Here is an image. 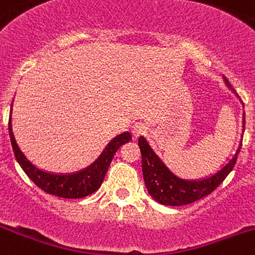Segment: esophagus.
<instances>
[{
  "label": "esophagus",
  "mask_w": 255,
  "mask_h": 255,
  "mask_svg": "<svg viewBox=\"0 0 255 255\" xmlns=\"http://www.w3.org/2000/svg\"><path fill=\"white\" fill-rule=\"evenodd\" d=\"M145 130H147V127H145V125L143 122L134 123L132 127V133L135 138L139 137V135L143 134V133H145Z\"/></svg>",
  "instance_id": "obj_1"
}]
</instances>
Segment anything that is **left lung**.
<instances>
[{
  "label": "left lung",
  "mask_w": 255,
  "mask_h": 255,
  "mask_svg": "<svg viewBox=\"0 0 255 255\" xmlns=\"http://www.w3.org/2000/svg\"><path fill=\"white\" fill-rule=\"evenodd\" d=\"M224 83L231 91L233 87L226 77H223ZM238 97V95H236ZM243 105V103H242ZM242 134L241 142L237 148L234 155L227 160L226 164L216 173L201 179H185L178 177L164 164L159 155L153 150L148 140L144 137H139L138 145L142 153V170L143 179L147 187L149 196L158 203L163 206H184V204L193 203L203 197L208 196L226 179L227 175L232 172L237 163L239 150L242 148V139H243L244 129H246V113L243 112L242 118Z\"/></svg>",
  "instance_id": "8db88e82"
}]
</instances>
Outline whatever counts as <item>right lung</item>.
<instances>
[{
    "instance_id": "1",
    "label": "right lung",
    "mask_w": 255,
    "mask_h": 255,
    "mask_svg": "<svg viewBox=\"0 0 255 255\" xmlns=\"http://www.w3.org/2000/svg\"><path fill=\"white\" fill-rule=\"evenodd\" d=\"M12 105H13V101H12ZM12 105L11 110H9L8 133L16 160L21 165L27 177L37 187L41 188L46 193L52 194V196L67 199H77L95 193L103 183L106 173L110 168L116 152L120 149L121 145L128 143L132 139V135L129 132H123L122 134H118L117 137H115L108 143L107 147L103 149L100 157L92 164L88 165L85 169L80 170V172L68 173V174H56V173L44 172V170L37 168L33 163L29 162L28 158L23 154V152L19 149L18 144H17L16 138L12 132Z\"/></svg>"
}]
</instances>
